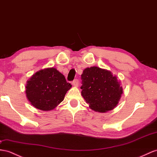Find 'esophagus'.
I'll list each match as a JSON object with an SVG mask.
<instances>
[{"mask_svg":"<svg viewBox=\"0 0 157 157\" xmlns=\"http://www.w3.org/2000/svg\"><path fill=\"white\" fill-rule=\"evenodd\" d=\"M72 85L74 86H78L79 85V80L78 79H74L73 82H72Z\"/></svg>","mask_w":157,"mask_h":157,"instance_id":"34e87169","label":"esophagus"}]
</instances>
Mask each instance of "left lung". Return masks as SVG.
Returning <instances> with one entry per match:
<instances>
[{"mask_svg":"<svg viewBox=\"0 0 157 157\" xmlns=\"http://www.w3.org/2000/svg\"><path fill=\"white\" fill-rule=\"evenodd\" d=\"M82 80V95L91 109L104 113L117 105L123 90L111 71L95 66L87 67Z\"/></svg>","mask_w":157,"mask_h":157,"instance_id":"8db88e82","label":"left lung"}]
</instances>
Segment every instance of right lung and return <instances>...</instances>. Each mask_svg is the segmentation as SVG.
<instances>
[{"label": "right lung", "instance_id": "add662e5", "mask_svg": "<svg viewBox=\"0 0 157 157\" xmlns=\"http://www.w3.org/2000/svg\"><path fill=\"white\" fill-rule=\"evenodd\" d=\"M71 85L56 68L36 72L27 82L26 94L29 101L37 109L50 111L61 103Z\"/></svg>", "mask_w": 157, "mask_h": 157}]
</instances>
